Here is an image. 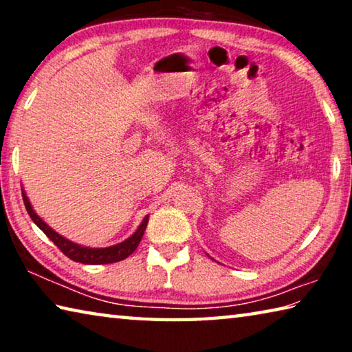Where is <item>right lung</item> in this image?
I'll list each match as a JSON object with an SVG mask.
<instances>
[{"label": "right lung", "instance_id": "obj_1", "mask_svg": "<svg viewBox=\"0 0 352 352\" xmlns=\"http://www.w3.org/2000/svg\"><path fill=\"white\" fill-rule=\"evenodd\" d=\"M21 194H23V201H25V206H26V211L31 219L34 220V223L38 226V228L43 231V233L50 237V239L56 243L57 248H60V252L68 256L71 261L74 262H80V264H90V265H98V264H113V262H118V261H122L126 259L127 256L132 254L136 248H138L140 242L142 239V234H144L146 231V226L148 222V216H146L142 219L141 225L138 226V230L135 231V233L129 237V239L122 241L116 243V245H111V247H105V248H91V247H83L79 245V243L76 242H71L67 237H63L62 234L56 233L54 230L51 228L50 225L45 223L43 220H41L35 211L32 210L31 206V201H29L28 195L25 190L21 189Z\"/></svg>", "mask_w": 352, "mask_h": 352}]
</instances>
